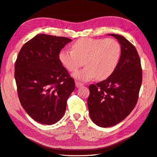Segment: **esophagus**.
I'll return each instance as SVG.
<instances>
[{"label": "esophagus", "mask_w": 157, "mask_h": 157, "mask_svg": "<svg viewBox=\"0 0 157 157\" xmlns=\"http://www.w3.org/2000/svg\"><path fill=\"white\" fill-rule=\"evenodd\" d=\"M83 85L82 84V83H79V82H75V86H76V87H81V86H82Z\"/></svg>", "instance_id": "34e87169"}]
</instances>
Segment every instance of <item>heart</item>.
Instances as JSON below:
<instances>
[{"mask_svg": "<svg viewBox=\"0 0 157 157\" xmlns=\"http://www.w3.org/2000/svg\"><path fill=\"white\" fill-rule=\"evenodd\" d=\"M72 48L61 51L59 60L72 72L85 62L86 67L73 74L82 82H88L95 77L98 80L109 78L117 68L121 55L120 44L114 39L82 38L72 45Z\"/></svg>", "mask_w": 157, "mask_h": 157, "instance_id": "obj_1", "label": "heart"}]
</instances>
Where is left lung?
I'll return each instance as SVG.
<instances>
[{
    "label": "left lung",
    "instance_id": "obj_1",
    "mask_svg": "<svg viewBox=\"0 0 157 157\" xmlns=\"http://www.w3.org/2000/svg\"><path fill=\"white\" fill-rule=\"evenodd\" d=\"M121 45V56L114 72L105 80L89 85L90 117L101 127L115 125L135 108L142 82V70L136 48L124 37L109 34Z\"/></svg>",
    "mask_w": 157,
    "mask_h": 157
}]
</instances>
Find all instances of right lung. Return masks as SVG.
<instances>
[{
  "label": "right lung",
  "mask_w": 157,
  "mask_h": 157,
  "mask_svg": "<svg viewBox=\"0 0 157 157\" xmlns=\"http://www.w3.org/2000/svg\"><path fill=\"white\" fill-rule=\"evenodd\" d=\"M69 38L39 34L22 46L15 63V79L22 107L37 122L52 125L65 113L74 79L59 60Z\"/></svg>",
  "instance_id": "obj_1"
}]
</instances>
